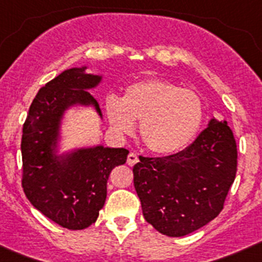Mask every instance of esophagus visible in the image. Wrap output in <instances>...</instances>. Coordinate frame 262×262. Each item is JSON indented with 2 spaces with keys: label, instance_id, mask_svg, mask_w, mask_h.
Returning <instances> with one entry per match:
<instances>
[{
  "label": "esophagus",
  "instance_id": "34e87169",
  "mask_svg": "<svg viewBox=\"0 0 262 262\" xmlns=\"http://www.w3.org/2000/svg\"><path fill=\"white\" fill-rule=\"evenodd\" d=\"M138 161H139V157H138V155H136V154H134V152H131V154H129L128 156H127V164H128L129 166L135 165V164L138 163Z\"/></svg>",
  "mask_w": 262,
  "mask_h": 262
}]
</instances>
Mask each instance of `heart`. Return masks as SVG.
<instances>
[{"instance_id":"1","label":"heart","mask_w":262,"mask_h":262,"mask_svg":"<svg viewBox=\"0 0 262 262\" xmlns=\"http://www.w3.org/2000/svg\"><path fill=\"white\" fill-rule=\"evenodd\" d=\"M108 122L122 134L131 133L139 123L145 147L161 156L177 154L200 133L205 122L202 97L172 81L148 78L124 89L122 98H106Z\"/></svg>"}]
</instances>
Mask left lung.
Masks as SVG:
<instances>
[{
  "label": "left lung",
  "mask_w": 262,
  "mask_h": 262,
  "mask_svg": "<svg viewBox=\"0 0 262 262\" xmlns=\"http://www.w3.org/2000/svg\"><path fill=\"white\" fill-rule=\"evenodd\" d=\"M139 160L134 185L144 219L160 233L180 237L223 210L237 170V148L226 120L211 119L184 151Z\"/></svg>",
  "instance_id": "1"
}]
</instances>
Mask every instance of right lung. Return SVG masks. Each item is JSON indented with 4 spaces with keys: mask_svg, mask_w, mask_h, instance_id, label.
<instances>
[{
    "mask_svg": "<svg viewBox=\"0 0 262 262\" xmlns=\"http://www.w3.org/2000/svg\"><path fill=\"white\" fill-rule=\"evenodd\" d=\"M101 76L84 68H71L40 88L30 106L20 142L22 187L27 200L41 214L68 230H84L97 221L107 194V180L115 166L126 163L124 148L97 145L66 156L55 147L60 122L67 108L93 105L86 89L97 86Z\"/></svg>",
    "mask_w": 262,
    "mask_h": 262,
    "instance_id": "obj_1",
    "label": "right lung"
}]
</instances>
